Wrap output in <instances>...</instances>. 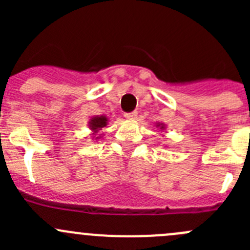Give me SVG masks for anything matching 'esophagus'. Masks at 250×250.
<instances>
[{
	"label": "esophagus",
	"instance_id": "1",
	"mask_svg": "<svg viewBox=\"0 0 250 250\" xmlns=\"http://www.w3.org/2000/svg\"><path fill=\"white\" fill-rule=\"evenodd\" d=\"M138 117V112H129V113H125V118L127 120H135Z\"/></svg>",
	"mask_w": 250,
	"mask_h": 250
}]
</instances>
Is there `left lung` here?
I'll list each match as a JSON object with an SVG mask.
<instances>
[{"label":"left lung","mask_w":250,"mask_h":250,"mask_svg":"<svg viewBox=\"0 0 250 250\" xmlns=\"http://www.w3.org/2000/svg\"><path fill=\"white\" fill-rule=\"evenodd\" d=\"M156 127H157V128H160L161 130H165V129H166V125H163V123H160V122H158V123H156Z\"/></svg>","instance_id":"obj_1"}]
</instances>
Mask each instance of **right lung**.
Segmentation results:
<instances>
[{
    "label": "right lung",
    "instance_id": "add662e5",
    "mask_svg": "<svg viewBox=\"0 0 250 250\" xmlns=\"http://www.w3.org/2000/svg\"><path fill=\"white\" fill-rule=\"evenodd\" d=\"M107 122H109V120H107L106 116L102 115V116H93L92 118L89 120V122H88V127H89V129L93 132V135H95V139H100L102 138V133L99 135V133L100 130H103V128H105L107 125Z\"/></svg>",
    "mask_w": 250,
    "mask_h": 250
}]
</instances>
